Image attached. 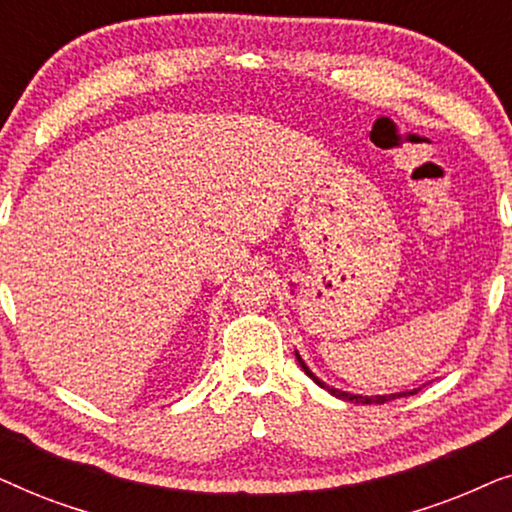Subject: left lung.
<instances>
[{
	"label": "left lung",
	"instance_id": "obj_1",
	"mask_svg": "<svg viewBox=\"0 0 512 512\" xmlns=\"http://www.w3.org/2000/svg\"><path fill=\"white\" fill-rule=\"evenodd\" d=\"M296 359H298V363H300V368L305 370V375L307 377H312L314 382L319 384L321 389H326L328 394H333L335 398H342V401H352V403H387V401H391V398H401V396H412V394H417L419 389L422 387H417V389H408V391H396V394H382V396H363V394H349V391H342V389H335V387H331V384H326L324 380H319L317 375L312 373L310 368H307V363L303 361V356H300L298 352H296Z\"/></svg>",
	"mask_w": 512,
	"mask_h": 512
}]
</instances>
